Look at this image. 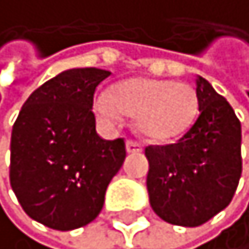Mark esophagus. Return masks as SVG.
Here are the masks:
<instances>
[{
  "instance_id": "esophagus-1",
  "label": "esophagus",
  "mask_w": 249,
  "mask_h": 249,
  "mask_svg": "<svg viewBox=\"0 0 249 249\" xmlns=\"http://www.w3.org/2000/svg\"><path fill=\"white\" fill-rule=\"evenodd\" d=\"M126 150L129 153H139L142 152V144H139L137 141H128L126 142Z\"/></svg>"
}]
</instances>
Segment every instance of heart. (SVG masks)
<instances>
[{"instance_id": "heart-1", "label": "heart", "mask_w": 249, "mask_h": 249, "mask_svg": "<svg viewBox=\"0 0 249 249\" xmlns=\"http://www.w3.org/2000/svg\"><path fill=\"white\" fill-rule=\"evenodd\" d=\"M97 113L117 123L128 115L147 139L168 142L184 136L198 113V96L185 83L155 78H132L113 91L99 92L94 99Z\"/></svg>"}]
</instances>
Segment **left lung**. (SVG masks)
I'll list each match as a JSON object with an SVG mask.
<instances>
[{"mask_svg": "<svg viewBox=\"0 0 249 249\" xmlns=\"http://www.w3.org/2000/svg\"><path fill=\"white\" fill-rule=\"evenodd\" d=\"M200 115L168 145L145 147L152 210L174 226L196 227L229 206L242 176V124L205 78L196 80Z\"/></svg>", "mask_w": 249, "mask_h": 249, "instance_id": "8db88e82", "label": "left lung"}]
</instances>
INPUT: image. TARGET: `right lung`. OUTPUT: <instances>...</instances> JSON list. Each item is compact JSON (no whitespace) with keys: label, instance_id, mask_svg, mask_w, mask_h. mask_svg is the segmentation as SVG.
Segmentation results:
<instances>
[{"label":"right lung","instance_id":"add662e5","mask_svg":"<svg viewBox=\"0 0 249 249\" xmlns=\"http://www.w3.org/2000/svg\"><path fill=\"white\" fill-rule=\"evenodd\" d=\"M110 71L71 69L32 92L11 136L9 179L32 219L73 231L101 213L110 180L126 158L123 139L96 131V88Z\"/></svg>","mask_w":249,"mask_h":249}]
</instances>
